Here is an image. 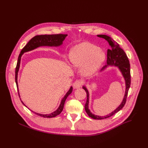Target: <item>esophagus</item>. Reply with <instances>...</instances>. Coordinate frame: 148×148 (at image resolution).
<instances>
[{
  "mask_svg": "<svg viewBox=\"0 0 148 148\" xmlns=\"http://www.w3.org/2000/svg\"><path fill=\"white\" fill-rule=\"evenodd\" d=\"M82 86V82L79 80H77L75 81V82L73 84V87L74 89H78L80 88Z\"/></svg>",
  "mask_w": 148,
  "mask_h": 148,
  "instance_id": "obj_1",
  "label": "esophagus"
}]
</instances>
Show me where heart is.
<instances>
[{
  "mask_svg": "<svg viewBox=\"0 0 148 148\" xmlns=\"http://www.w3.org/2000/svg\"><path fill=\"white\" fill-rule=\"evenodd\" d=\"M71 65L80 68L84 76H91L99 70L105 60L104 53L98 47L84 41L73 46L69 53Z\"/></svg>",
  "mask_w": 148,
  "mask_h": 148,
  "instance_id": "b5f03b06",
  "label": "heart"
}]
</instances>
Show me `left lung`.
<instances>
[{"mask_svg":"<svg viewBox=\"0 0 148 148\" xmlns=\"http://www.w3.org/2000/svg\"><path fill=\"white\" fill-rule=\"evenodd\" d=\"M97 36L101 38H103L105 40H107L110 46V49H108L107 51V64L102 69L101 71H104L109 66L116 67L121 72L122 77L124 78L125 82V91L121 103L115 110H114L112 112L107 115L106 116L97 115L92 114L91 112L88 107L90 98L89 91L85 85L82 86V88L86 91L87 94V102L85 105L86 112H87L88 115L91 118L95 119H103L112 116L113 115L118 112L119 111H120L124 106V105L126 102V97H127L128 90L130 88L131 85L130 64L128 57L125 54V51L120 47L119 45L116 43V42L114 41L111 37L104 34H99L97 35ZM86 82H87V81H86Z\"/></svg>","mask_w":148,"mask_h":148,"instance_id":"8db88e82","label":"left lung"}]
</instances>
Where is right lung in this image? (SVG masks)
Here are the masks:
<instances>
[{
    "mask_svg": "<svg viewBox=\"0 0 148 148\" xmlns=\"http://www.w3.org/2000/svg\"><path fill=\"white\" fill-rule=\"evenodd\" d=\"M67 36V34H46V35H40V36H36L34 37H33L29 42L27 44L23 47V49L21 51L18 57V60L17 62V66L16 67V71H15V81L17 88V91L18 93L19 97L20 98V95L19 94V90H18V82H17V77H18V73L20 69V61H21V58L22 56L25 53L32 51L38 47H42V46H48V47H60L61 46L63 43V41H64L66 37ZM73 87L71 86L69 90L67 92L66 95L64 96L61 101L60 104L59 105L58 108L54 112L49 114H41L39 113H37L36 112L33 111L34 114H36L37 115L43 116L44 118H53L57 116L58 115L60 114L62 112L63 108H64V103L66 102V100L69 95H70L71 92H73ZM21 101L23 103V104L25 105L26 107L27 108L26 105L24 103V102L22 101L20 98ZM30 110V109H29Z\"/></svg>",
    "mask_w": 148,
    "mask_h": 148,
    "instance_id": "1",
    "label": "right lung"
}]
</instances>
